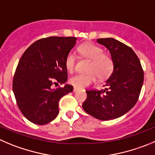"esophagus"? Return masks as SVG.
Wrapping results in <instances>:
<instances>
[{
  "label": "esophagus",
  "mask_w": 155,
  "mask_h": 155,
  "mask_svg": "<svg viewBox=\"0 0 155 155\" xmlns=\"http://www.w3.org/2000/svg\"><path fill=\"white\" fill-rule=\"evenodd\" d=\"M78 89H78L77 87H74V88H73V92H76Z\"/></svg>",
  "instance_id": "obj_1"
}]
</instances>
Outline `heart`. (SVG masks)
<instances>
[{
    "mask_svg": "<svg viewBox=\"0 0 155 155\" xmlns=\"http://www.w3.org/2000/svg\"><path fill=\"white\" fill-rule=\"evenodd\" d=\"M79 52L82 57L89 59L91 63L88 68L89 73L76 74L69 79V83L78 88H84L96 82L98 76L100 79H108L114 70V61L109 55L104 53L102 47L93 43H85L79 47ZM76 56L70 51L65 59V66L69 72H73L76 67Z\"/></svg>",
    "mask_w": 155,
    "mask_h": 155,
    "instance_id": "1",
    "label": "heart"
}]
</instances>
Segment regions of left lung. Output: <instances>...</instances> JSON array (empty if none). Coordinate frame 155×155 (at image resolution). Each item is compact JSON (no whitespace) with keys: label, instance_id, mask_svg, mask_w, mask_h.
Wrapping results in <instances>:
<instances>
[{"label":"left lung","instance_id":"1","mask_svg":"<svg viewBox=\"0 0 155 155\" xmlns=\"http://www.w3.org/2000/svg\"><path fill=\"white\" fill-rule=\"evenodd\" d=\"M109 50L114 70L104 85L105 89L86 90L82 108L99 120H110L123 115L139 98L144 82V71L136 53L131 47L113 38L98 39Z\"/></svg>","mask_w":155,"mask_h":155}]
</instances>
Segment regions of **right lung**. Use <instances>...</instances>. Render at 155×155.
<instances>
[{"mask_svg": "<svg viewBox=\"0 0 155 155\" xmlns=\"http://www.w3.org/2000/svg\"><path fill=\"white\" fill-rule=\"evenodd\" d=\"M76 37H50L37 40L19 60L13 79L18 108L27 119L46 125L59 113V101L72 92L73 86L54 89L67 81L66 55L76 43Z\"/></svg>", "mask_w": 155, "mask_h": 155, "instance_id": "right-lung-1", "label": "right lung"}]
</instances>
